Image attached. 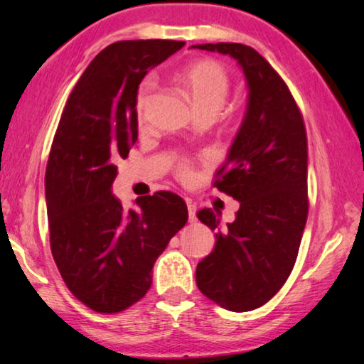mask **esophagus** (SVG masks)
Instances as JSON below:
<instances>
[{"mask_svg": "<svg viewBox=\"0 0 364 364\" xmlns=\"http://www.w3.org/2000/svg\"><path fill=\"white\" fill-rule=\"evenodd\" d=\"M186 205H188L189 222H196L198 220V217H196V205H194L191 200H186Z\"/></svg>", "mask_w": 364, "mask_h": 364, "instance_id": "obj_1", "label": "esophagus"}]
</instances>
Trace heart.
Listing matches in <instances>:
<instances>
[{
    "mask_svg": "<svg viewBox=\"0 0 364 364\" xmlns=\"http://www.w3.org/2000/svg\"><path fill=\"white\" fill-rule=\"evenodd\" d=\"M176 81L186 91L196 114L204 111L217 114L225 105L227 95H229V77H227L225 70L214 60L200 58V60L191 62L178 72ZM150 93L151 86L149 81L140 85L137 100H135L139 116H142ZM180 176L184 180L191 176V170L186 164L180 166Z\"/></svg>",
    "mask_w": 364,
    "mask_h": 364,
    "instance_id": "b5f03b06",
    "label": "heart"
}]
</instances>
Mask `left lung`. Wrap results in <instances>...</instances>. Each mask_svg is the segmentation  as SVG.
<instances>
[{
	"label": "left lung",
	"mask_w": 364,
	"mask_h": 364,
	"mask_svg": "<svg viewBox=\"0 0 364 364\" xmlns=\"http://www.w3.org/2000/svg\"><path fill=\"white\" fill-rule=\"evenodd\" d=\"M234 58L247 83V107L214 186L240 203L234 222L203 209L215 247L196 268L199 291L234 312L267 304L289 278L307 220V135L291 91L243 43H198Z\"/></svg>",
	"instance_id": "left-lung-1"
}]
</instances>
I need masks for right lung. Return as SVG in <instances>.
I'll return each mask as SVG.
<instances>
[{
  "mask_svg": "<svg viewBox=\"0 0 364 364\" xmlns=\"http://www.w3.org/2000/svg\"><path fill=\"white\" fill-rule=\"evenodd\" d=\"M183 46H107L80 77L53 139L46 171L52 255L72 294L96 312H121L142 299L156 258L188 220L173 193L137 198L130 209L112 194L116 161L137 140L140 81Z\"/></svg>",
  "mask_w": 364,
  "mask_h": 364,
  "instance_id": "right-lung-1",
  "label": "right lung"
}]
</instances>
